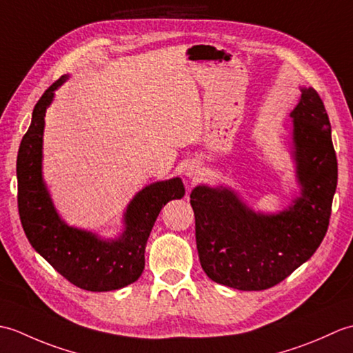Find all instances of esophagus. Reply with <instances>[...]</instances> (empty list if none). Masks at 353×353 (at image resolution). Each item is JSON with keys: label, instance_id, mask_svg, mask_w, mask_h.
Segmentation results:
<instances>
[{"label": "esophagus", "instance_id": "34e87169", "mask_svg": "<svg viewBox=\"0 0 353 353\" xmlns=\"http://www.w3.org/2000/svg\"><path fill=\"white\" fill-rule=\"evenodd\" d=\"M185 176L192 179V181H197V179L200 177V170L199 167H196V165H188L185 170Z\"/></svg>", "mask_w": 353, "mask_h": 353}]
</instances>
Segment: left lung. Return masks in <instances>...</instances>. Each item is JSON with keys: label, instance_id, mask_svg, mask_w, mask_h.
<instances>
[{"label": "left lung", "instance_id": "left-lung-1", "mask_svg": "<svg viewBox=\"0 0 353 353\" xmlns=\"http://www.w3.org/2000/svg\"><path fill=\"white\" fill-rule=\"evenodd\" d=\"M290 117L302 190L288 209L254 212L224 186L199 185L191 192L199 259L216 283L243 291L272 288L308 261L326 235L339 168L331 123L316 89L302 88Z\"/></svg>", "mask_w": 353, "mask_h": 353}]
</instances>
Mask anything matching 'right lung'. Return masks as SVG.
I'll return each instance as SVG.
<instances>
[{"label": "right lung", "mask_w": 353, "mask_h": 353, "mask_svg": "<svg viewBox=\"0 0 353 353\" xmlns=\"http://www.w3.org/2000/svg\"><path fill=\"white\" fill-rule=\"evenodd\" d=\"M66 79L62 76L43 92L21 141L17 161L19 219L33 249L65 279L86 291L119 290L138 281L157 215L170 200L182 199L185 188L174 177L141 190L125 209V228L117 239H101L92 232L68 226L59 216L42 177L43 117Z\"/></svg>", "instance_id": "right-lung-1"}]
</instances>
